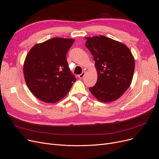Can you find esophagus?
Instances as JSON below:
<instances>
[{
	"label": "esophagus",
	"instance_id": "1",
	"mask_svg": "<svg viewBox=\"0 0 159 159\" xmlns=\"http://www.w3.org/2000/svg\"><path fill=\"white\" fill-rule=\"evenodd\" d=\"M85 75V72H83L81 74H80L79 75H78V77H79V78H83L84 77V75Z\"/></svg>",
	"mask_w": 159,
	"mask_h": 159
}]
</instances>
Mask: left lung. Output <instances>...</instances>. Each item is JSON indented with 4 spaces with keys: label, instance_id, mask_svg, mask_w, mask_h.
<instances>
[{
    "label": "left lung",
    "instance_id": "8db88e82",
    "mask_svg": "<svg viewBox=\"0 0 159 159\" xmlns=\"http://www.w3.org/2000/svg\"><path fill=\"white\" fill-rule=\"evenodd\" d=\"M85 46L93 56L98 73L90 92L101 102L118 100L131 85L134 58L124 43L103 35L85 37Z\"/></svg>",
    "mask_w": 159,
    "mask_h": 159
}]
</instances>
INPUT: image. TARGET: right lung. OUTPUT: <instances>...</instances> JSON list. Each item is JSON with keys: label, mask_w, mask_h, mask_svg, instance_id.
I'll return each mask as SVG.
<instances>
[{"label": "right lung", "mask_w": 159, "mask_h": 159, "mask_svg": "<svg viewBox=\"0 0 159 159\" xmlns=\"http://www.w3.org/2000/svg\"><path fill=\"white\" fill-rule=\"evenodd\" d=\"M74 41L54 37L35 44L28 52L24 77L28 89L39 100L49 103L61 100L76 80L66 59Z\"/></svg>", "instance_id": "right-lung-1"}]
</instances>
